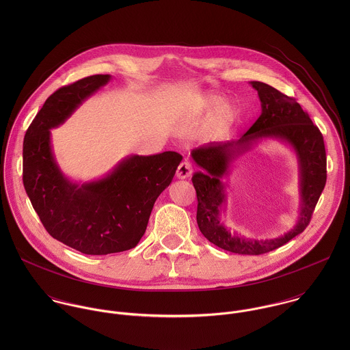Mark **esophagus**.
Segmentation results:
<instances>
[{
  "label": "esophagus",
  "mask_w": 350,
  "mask_h": 350,
  "mask_svg": "<svg viewBox=\"0 0 350 350\" xmlns=\"http://www.w3.org/2000/svg\"><path fill=\"white\" fill-rule=\"evenodd\" d=\"M191 174H193V168H191L190 161H187V160L182 161V163L179 164L178 170H176V176H178L179 179H187L189 176H191Z\"/></svg>",
  "instance_id": "esophagus-1"
}]
</instances>
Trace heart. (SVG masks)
<instances>
[{
  "mask_svg": "<svg viewBox=\"0 0 350 350\" xmlns=\"http://www.w3.org/2000/svg\"><path fill=\"white\" fill-rule=\"evenodd\" d=\"M204 109L208 111L217 110L213 122V131L215 135H224L228 132L239 116L236 105L232 102H224V97L218 94H210L206 97Z\"/></svg>",
  "mask_w": 350,
  "mask_h": 350,
  "instance_id": "1",
  "label": "heart"
}]
</instances>
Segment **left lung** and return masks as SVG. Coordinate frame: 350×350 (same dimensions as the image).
I'll return each instance as SVG.
<instances>
[{
  "mask_svg": "<svg viewBox=\"0 0 350 350\" xmlns=\"http://www.w3.org/2000/svg\"><path fill=\"white\" fill-rule=\"evenodd\" d=\"M257 90L261 114L248 132L236 142L213 143L191 152L200 171L193 176L197 191V222L202 234L221 250L239 254H262L276 250L300 234L310 224L315 204L326 185V150L323 136L310 116L291 97L262 82H250ZM276 138L288 144L297 154L300 167V217L297 225L280 238L271 241L247 239L232 235L220 222L226 211L224 184L233 159L258 141Z\"/></svg>",
  "mask_w": 350,
  "mask_h": 350,
  "instance_id": "left-lung-1",
  "label": "left lung"
}]
</instances>
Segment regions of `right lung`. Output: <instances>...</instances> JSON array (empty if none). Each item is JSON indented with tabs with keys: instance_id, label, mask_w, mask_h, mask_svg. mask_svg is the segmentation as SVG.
<instances>
[{
	"instance_id": "1",
	"label": "right lung",
	"mask_w": 350,
	"mask_h": 350,
	"mask_svg": "<svg viewBox=\"0 0 350 350\" xmlns=\"http://www.w3.org/2000/svg\"><path fill=\"white\" fill-rule=\"evenodd\" d=\"M110 79L92 75L56 90L29 125L23 146V182L42 224L55 240L85 254L135 248L146 233L154 200L182 161V154L172 150L132 154L103 178L82 185L60 171L51 129Z\"/></svg>"
}]
</instances>
